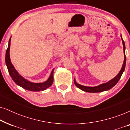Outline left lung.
<instances>
[{
  "instance_id": "obj_1",
  "label": "left lung",
  "mask_w": 130,
  "mask_h": 130,
  "mask_svg": "<svg viewBox=\"0 0 130 130\" xmlns=\"http://www.w3.org/2000/svg\"><path fill=\"white\" fill-rule=\"evenodd\" d=\"M122 38V37H121ZM122 44H123V49H124V63L122 64V67L121 69L120 72H119V73L117 74L116 77H115L113 79H112L111 80L108 82L106 83H103V84L99 85L98 86L95 87H88V86H82V85H80L78 84L76 82L75 79L74 80V84L77 88H79L80 89L83 90V91L87 92H91V93H96V92H101L103 91H105V90H108L111 89L115 86V85L118 83L119 80L120 79L121 77L122 73H123L124 70H125V64H126V56L125 54V43H124V40H122Z\"/></svg>"
}]
</instances>
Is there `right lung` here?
<instances>
[{"label":"right lung","mask_w":130,"mask_h":130,"mask_svg":"<svg viewBox=\"0 0 130 130\" xmlns=\"http://www.w3.org/2000/svg\"><path fill=\"white\" fill-rule=\"evenodd\" d=\"M10 38L9 41L8 47L6 51V56H5V61H6V66L8 67V70L9 73L10 77L14 81L16 84L19 85V86L22 87L25 89H26L30 91H41V90H44L47 88H48L50 86L52 85L53 83V70L51 71L50 76L47 81L44 82V83H32L28 81L27 80L23 78L20 74H19L17 70H15V67L12 65L10 61V56H9V50L10 45Z\"/></svg>","instance_id":"1"}]
</instances>
